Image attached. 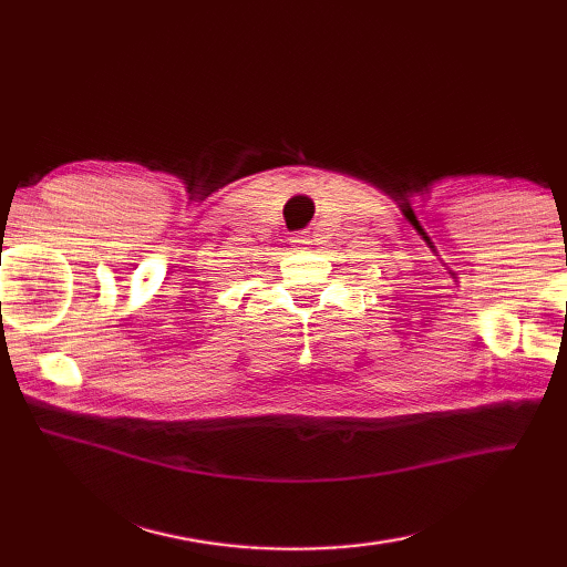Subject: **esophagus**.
I'll return each instance as SVG.
<instances>
[{"label":"esophagus","mask_w":567,"mask_h":567,"mask_svg":"<svg viewBox=\"0 0 567 567\" xmlns=\"http://www.w3.org/2000/svg\"><path fill=\"white\" fill-rule=\"evenodd\" d=\"M292 244H297V246H309V244H311V234H309V231L295 234V236H292Z\"/></svg>","instance_id":"esophagus-1"}]
</instances>
